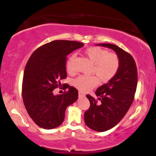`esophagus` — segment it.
<instances>
[{
    "mask_svg": "<svg viewBox=\"0 0 156 156\" xmlns=\"http://www.w3.org/2000/svg\"><path fill=\"white\" fill-rule=\"evenodd\" d=\"M79 96H80V97H84L85 94L81 91H79Z\"/></svg>",
    "mask_w": 156,
    "mask_h": 156,
    "instance_id": "obj_1",
    "label": "esophagus"
}]
</instances>
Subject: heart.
<instances>
[{
  "label": "heart",
  "mask_w": 156,
  "mask_h": 156,
  "mask_svg": "<svg viewBox=\"0 0 156 156\" xmlns=\"http://www.w3.org/2000/svg\"><path fill=\"white\" fill-rule=\"evenodd\" d=\"M85 54L93 63L91 73L95 74L103 82L111 80L118 73L120 67V58L114 52H108L99 47H91L85 50ZM75 55L71 56L66 63L68 73H73V63ZM99 83V79L96 76L81 75L73 81V84L81 91H87L92 89Z\"/></svg>",
  "instance_id": "heart-1"
}]
</instances>
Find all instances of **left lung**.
Segmentation results:
<instances>
[{
	"instance_id": "obj_1",
	"label": "left lung",
	"mask_w": 156,
	"mask_h": 156,
	"mask_svg": "<svg viewBox=\"0 0 156 156\" xmlns=\"http://www.w3.org/2000/svg\"><path fill=\"white\" fill-rule=\"evenodd\" d=\"M97 45L113 49L120 58L116 75L95 90L100 104L86 95L90 107L84 113L86 125L95 131L105 132L117 125L130 109L137 85V69L133 57L121 48L105 43Z\"/></svg>"
}]
</instances>
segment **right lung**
Returning <instances> with one entry per match:
<instances>
[{
	"mask_svg": "<svg viewBox=\"0 0 156 156\" xmlns=\"http://www.w3.org/2000/svg\"><path fill=\"white\" fill-rule=\"evenodd\" d=\"M83 46L82 42L54 40L37 49L26 63L22 82L24 106L33 121L49 130L59 126L67 107L78 98V90L67 85L68 91L54 95L53 90L67 77V56Z\"/></svg>",
	"mask_w": 156,
	"mask_h": 156,
	"instance_id": "add662e5",
	"label": "right lung"
}]
</instances>
